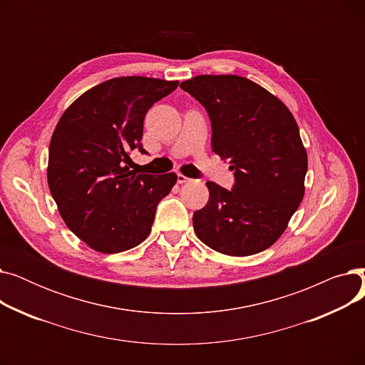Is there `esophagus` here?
<instances>
[{
  "mask_svg": "<svg viewBox=\"0 0 365 365\" xmlns=\"http://www.w3.org/2000/svg\"><path fill=\"white\" fill-rule=\"evenodd\" d=\"M192 179H189V178H186L185 175H182V173H178V183H187V182H190Z\"/></svg>",
  "mask_w": 365,
  "mask_h": 365,
  "instance_id": "obj_1",
  "label": "esophagus"
}]
</instances>
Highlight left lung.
Returning <instances> with one entry per match:
<instances>
[{"mask_svg": "<svg viewBox=\"0 0 365 365\" xmlns=\"http://www.w3.org/2000/svg\"><path fill=\"white\" fill-rule=\"evenodd\" d=\"M212 121V148L235 176L231 190L207 182L194 213L197 237L227 256H252L285 231L304 194L308 155L297 123L278 98L238 75H198L180 84Z\"/></svg>", "mask_w": 365, "mask_h": 365, "instance_id": "obj_1", "label": "left lung"}]
</instances>
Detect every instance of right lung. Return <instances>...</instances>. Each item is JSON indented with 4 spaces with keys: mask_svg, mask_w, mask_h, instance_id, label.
<instances>
[{
    "mask_svg": "<svg viewBox=\"0 0 365 365\" xmlns=\"http://www.w3.org/2000/svg\"><path fill=\"white\" fill-rule=\"evenodd\" d=\"M179 81L120 76L81 94L61 117L48 146L47 180L71 231L96 252L139 245L150 232L158 202L178 182L175 173L136 175L128 152L140 140L149 108Z\"/></svg>",
    "mask_w": 365,
    "mask_h": 365,
    "instance_id": "right-lung-1",
    "label": "right lung"
}]
</instances>
